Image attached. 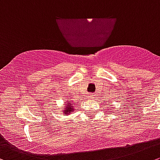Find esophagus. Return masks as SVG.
Here are the masks:
<instances>
[{"label": "esophagus", "instance_id": "34e87169", "mask_svg": "<svg viewBox=\"0 0 160 160\" xmlns=\"http://www.w3.org/2000/svg\"><path fill=\"white\" fill-rule=\"evenodd\" d=\"M89 98H90V99H93L94 97H95V95H94V93H91L90 96H89Z\"/></svg>", "mask_w": 160, "mask_h": 160}]
</instances>
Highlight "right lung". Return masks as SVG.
<instances>
[{
  "label": "right lung",
  "mask_w": 160,
  "mask_h": 160,
  "mask_svg": "<svg viewBox=\"0 0 160 160\" xmlns=\"http://www.w3.org/2000/svg\"><path fill=\"white\" fill-rule=\"evenodd\" d=\"M67 106H66V108H65V110L63 111V114H65V115H68V114H71V112H73L74 111V106H73L72 103H71V101H68L67 102Z\"/></svg>",
  "instance_id": "obj_1"
}]
</instances>
